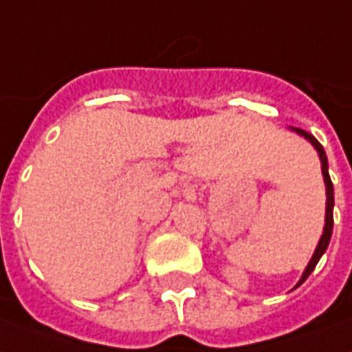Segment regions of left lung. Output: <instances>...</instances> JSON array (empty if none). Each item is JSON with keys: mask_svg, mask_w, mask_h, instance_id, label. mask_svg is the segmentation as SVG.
I'll list each match as a JSON object with an SVG mask.
<instances>
[{"mask_svg": "<svg viewBox=\"0 0 352 352\" xmlns=\"http://www.w3.org/2000/svg\"><path fill=\"white\" fill-rule=\"evenodd\" d=\"M294 131L301 135V137H305V139H307V141L311 142L314 148H316L318 156H320L324 183H326V225H324V232H322V238L318 240V245H316V250H314L313 257H311V261H309L307 269H305L303 276H301V280L297 282L296 287H299L301 284H303L305 280L309 278V274L313 272L314 267H316V263L320 261V257L324 255V252L328 250V244H330L331 230H333V184H331L330 173H328V156H326V152H324V146H322L320 142L314 139L313 135L307 133V131H303V129H299V127H294Z\"/></svg>", "mask_w": 352, "mask_h": 352, "instance_id": "left-lung-1", "label": "left lung"}]
</instances>
